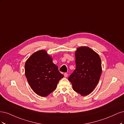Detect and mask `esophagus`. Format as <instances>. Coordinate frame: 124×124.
Wrapping results in <instances>:
<instances>
[{
  "label": "esophagus",
  "mask_w": 124,
  "mask_h": 124,
  "mask_svg": "<svg viewBox=\"0 0 124 124\" xmlns=\"http://www.w3.org/2000/svg\"><path fill=\"white\" fill-rule=\"evenodd\" d=\"M64 76L65 77H67L68 76V74H67V73H65L64 74Z\"/></svg>",
  "instance_id": "esophagus-1"
}]
</instances>
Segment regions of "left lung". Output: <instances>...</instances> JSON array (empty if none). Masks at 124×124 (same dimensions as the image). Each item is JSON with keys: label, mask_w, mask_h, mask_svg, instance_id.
Returning <instances> with one entry per match:
<instances>
[{"label": "left lung", "mask_w": 124, "mask_h": 124, "mask_svg": "<svg viewBox=\"0 0 124 124\" xmlns=\"http://www.w3.org/2000/svg\"><path fill=\"white\" fill-rule=\"evenodd\" d=\"M76 67L69 77L73 90L81 96L92 92L99 82L102 72L99 54L90 48L80 47L75 52Z\"/></svg>", "instance_id": "obj_1"}]
</instances>
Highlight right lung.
<instances>
[{
    "label": "right lung",
    "instance_id": "right-lung-1",
    "mask_svg": "<svg viewBox=\"0 0 124 124\" xmlns=\"http://www.w3.org/2000/svg\"><path fill=\"white\" fill-rule=\"evenodd\" d=\"M26 77L31 88L38 95L46 97L57 88L64 76L45 50L35 52L25 65Z\"/></svg>",
    "mask_w": 124,
    "mask_h": 124
}]
</instances>
